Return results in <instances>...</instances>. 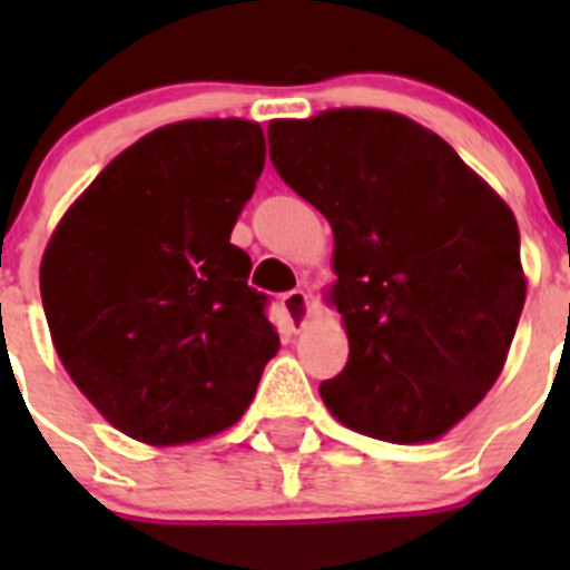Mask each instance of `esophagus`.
I'll return each instance as SVG.
<instances>
[{
	"instance_id": "obj_1",
	"label": "esophagus",
	"mask_w": 570,
	"mask_h": 570,
	"mask_svg": "<svg viewBox=\"0 0 570 570\" xmlns=\"http://www.w3.org/2000/svg\"><path fill=\"white\" fill-rule=\"evenodd\" d=\"M282 308L288 314L291 328H305V322H308L311 314V294H305V291H288V294H282Z\"/></svg>"
}]
</instances>
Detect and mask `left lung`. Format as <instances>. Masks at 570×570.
I'll return each instance as SVG.
<instances>
[{
    "instance_id": "1",
    "label": "left lung",
    "mask_w": 570,
    "mask_h": 570,
    "mask_svg": "<svg viewBox=\"0 0 570 570\" xmlns=\"http://www.w3.org/2000/svg\"><path fill=\"white\" fill-rule=\"evenodd\" d=\"M271 163L334 230L347 365L320 396L351 431L445 436L500 380L525 305L520 228L434 130L394 110L331 108L268 125Z\"/></svg>"
}]
</instances>
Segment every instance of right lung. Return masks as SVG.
<instances>
[{
    "label": "right lung",
    "instance_id": "1",
    "mask_svg": "<svg viewBox=\"0 0 570 570\" xmlns=\"http://www.w3.org/2000/svg\"><path fill=\"white\" fill-rule=\"evenodd\" d=\"M265 168L248 119L145 134L65 210L39 268L53 347L125 436L188 445L248 411L279 351L230 230Z\"/></svg>",
    "mask_w": 570,
    "mask_h": 570
}]
</instances>
